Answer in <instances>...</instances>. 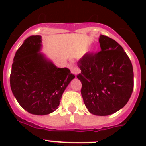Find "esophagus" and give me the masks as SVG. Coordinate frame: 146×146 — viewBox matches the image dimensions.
<instances>
[{
	"label": "esophagus",
	"mask_w": 146,
	"mask_h": 146,
	"mask_svg": "<svg viewBox=\"0 0 146 146\" xmlns=\"http://www.w3.org/2000/svg\"><path fill=\"white\" fill-rule=\"evenodd\" d=\"M70 68L72 73H73L74 75H77L79 72H80V70L78 68V66L75 65V64H73H73H70Z\"/></svg>",
	"instance_id": "34e87169"
}]
</instances>
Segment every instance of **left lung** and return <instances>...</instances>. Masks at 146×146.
<instances>
[{
  "label": "left lung",
  "instance_id": "8db88e82",
  "mask_svg": "<svg viewBox=\"0 0 146 146\" xmlns=\"http://www.w3.org/2000/svg\"><path fill=\"white\" fill-rule=\"evenodd\" d=\"M101 51L86 54L77 63L81 73L83 102L89 113L108 116L127 104L133 89V65L123 48L113 39L100 35Z\"/></svg>",
  "mask_w": 146,
  "mask_h": 146
}]
</instances>
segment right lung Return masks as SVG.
I'll return each mask as SVG.
<instances>
[{
	"label": "right lung",
	"mask_w": 146,
	"mask_h": 146,
	"mask_svg": "<svg viewBox=\"0 0 146 146\" xmlns=\"http://www.w3.org/2000/svg\"><path fill=\"white\" fill-rule=\"evenodd\" d=\"M41 35L27 38L17 50L10 73V88L20 106L35 115L58 108L62 95L75 78L68 68H59L44 53Z\"/></svg>",
	"instance_id": "obj_1"
}]
</instances>
